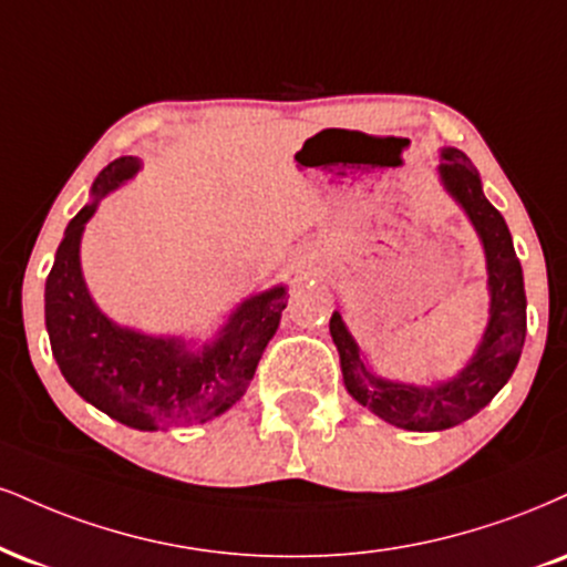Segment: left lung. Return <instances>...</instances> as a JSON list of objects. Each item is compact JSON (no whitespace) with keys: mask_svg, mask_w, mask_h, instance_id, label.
<instances>
[{"mask_svg":"<svg viewBox=\"0 0 567 567\" xmlns=\"http://www.w3.org/2000/svg\"><path fill=\"white\" fill-rule=\"evenodd\" d=\"M439 179L449 197L465 210L486 254L488 324L467 364L454 378L427 385L380 378L367 364L364 351L343 322V313L332 311L330 319V336L340 353V372L351 399L388 425L417 433L446 431L478 414L513 378L525 343L523 269L507 221L486 200L478 168L462 150H441Z\"/></svg>","mask_w":567,"mask_h":567,"instance_id":"left-lung-1","label":"left lung"}]
</instances>
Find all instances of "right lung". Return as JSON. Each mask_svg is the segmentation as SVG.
I'll use <instances>...</instances> for the list:
<instances>
[{
  "label": "right lung",
  "mask_w": 567,
  "mask_h": 567,
  "mask_svg": "<svg viewBox=\"0 0 567 567\" xmlns=\"http://www.w3.org/2000/svg\"><path fill=\"white\" fill-rule=\"evenodd\" d=\"M134 155L102 168L86 203L65 227L44 288L52 357L68 385L107 417L134 431L200 425L243 399L288 306V288L245 298L216 336L197 346L176 336H147L113 322L89 296L81 237L100 200L140 174Z\"/></svg>",
  "instance_id": "obj_1"
}]
</instances>
